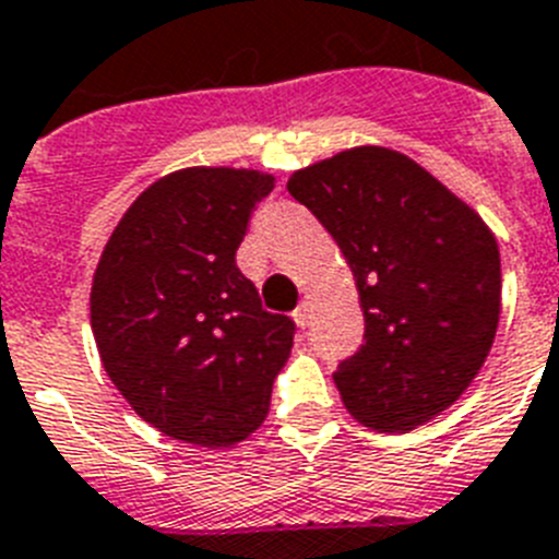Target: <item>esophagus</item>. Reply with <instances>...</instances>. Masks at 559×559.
Here are the masks:
<instances>
[{
    "mask_svg": "<svg viewBox=\"0 0 559 559\" xmlns=\"http://www.w3.org/2000/svg\"><path fill=\"white\" fill-rule=\"evenodd\" d=\"M309 312H312V307H309V301L298 304V309H295V312H293L295 323H298V326H307V323H309Z\"/></svg>",
    "mask_w": 559,
    "mask_h": 559,
    "instance_id": "obj_1",
    "label": "esophagus"
}]
</instances>
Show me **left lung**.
Instances as JSON below:
<instances>
[{"label": "left lung", "mask_w": 559, "mask_h": 559, "mask_svg": "<svg viewBox=\"0 0 559 559\" xmlns=\"http://www.w3.org/2000/svg\"><path fill=\"white\" fill-rule=\"evenodd\" d=\"M287 190L355 275L367 332L332 374L349 415L374 431H412L447 412L489 358L500 321L489 224L409 156L374 144L295 170Z\"/></svg>", "instance_id": "left-lung-1"}]
</instances>
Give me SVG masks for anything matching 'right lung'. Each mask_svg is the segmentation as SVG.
Returning a JSON list of instances; mask_svg holds the SVG:
<instances>
[{"label": "right lung", "mask_w": 559, "mask_h": 559, "mask_svg": "<svg viewBox=\"0 0 559 559\" xmlns=\"http://www.w3.org/2000/svg\"><path fill=\"white\" fill-rule=\"evenodd\" d=\"M272 187L261 170L170 173L130 204L98 258L91 326L102 367L167 438L236 447L270 412L295 323L261 307L236 250Z\"/></svg>", "instance_id": "add662e5"}]
</instances>
